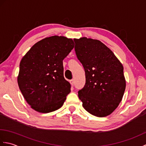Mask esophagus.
<instances>
[{"label":"esophagus","mask_w":146,"mask_h":146,"mask_svg":"<svg viewBox=\"0 0 146 146\" xmlns=\"http://www.w3.org/2000/svg\"><path fill=\"white\" fill-rule=\"evenodd\" d=\"M70 84L73 86L74 85V83H75V82H74L73 80H71L70 81Z\"/></svg>","instance_id":"obj_1"}]
</instances>
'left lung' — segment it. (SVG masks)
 <instances>
[{"label": "left lung", "mask_w": 146, "mask_h": 146, "mask_svg": "<svg viewBox=\"0 0 146 146\" xmlns=\"http://www.w3.org/2000/svg\"><path fill=\"white\" fill-rule=\"evenodd\" d=\"M75 50L85 69L86 83L78 91L83 107L93 115L106 117L119 106L126 83L122 63L97 39H75Z\"/></svg>", "instance_id": "1"}]
</instances>
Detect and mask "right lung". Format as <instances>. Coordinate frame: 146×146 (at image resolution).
<instances>
[{
    "label": "right lung",
    "mask_w": 146,
    "mask_h": 146,
    "mask_svg": "<svg viewBox=\"0 0 146 146\" xmlns=\"http://www.w3.org/2000/svg\"><path fill=\"white\" fill-rule=\"evenodd\" d=\"M73 48L72 39L51 36L36 42L21 60L18 85L33 109L49 113L63 106L71 92L63 60Z\"/></svg>",
    "instance_id": "right-lung-1"
}]
</instances>
